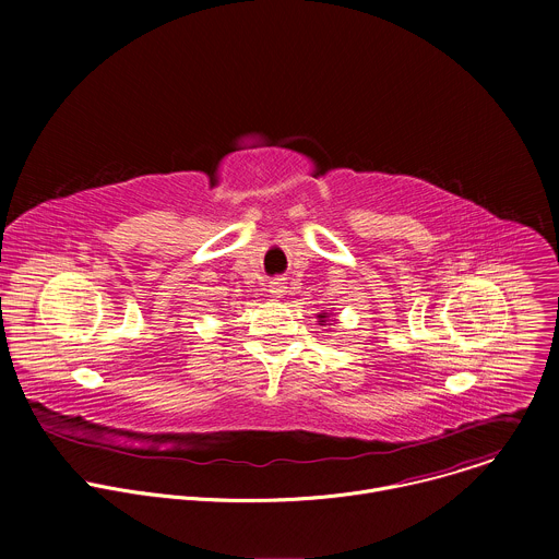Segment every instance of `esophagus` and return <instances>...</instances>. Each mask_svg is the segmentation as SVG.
I'll list each match as a JSON object with an SVG mask.
<instances>
[{
	"label": "esophagus",
	"instance_id": "obj_1",
	"mask_svg": "<svg viewBox=\"0 0 559 559\" xmlns=\"http://www.w3.org/2000/svg\"><path fill=\"white\" fill-rule=\"evenodd\" d=\"M270 292H272L274 296H283V294L287 292V283H285V278H274V281L270 283Z\"/></svg>",
	"mask_w": 559,
	"mask_h": 559
}]
</instances>
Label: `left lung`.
I'll use <instances>...</instances> for the list:
<instances>
[{
    "label": "left lung",
    "mask_w": 559,
    "mask_h": 559,
    "mask_svg": "<svg viewBox=\"0 0 559 559\" xmlns=\"http://www.w3.org/2000/svg\"><path fill=\"white\" fill-rule=\"evenodd\" d=\"M318 318H325V316H318ZM321 323H323V321H321Z\"/></svg>",
    "instance_id": "left-lung-1"
}]
</instances>
